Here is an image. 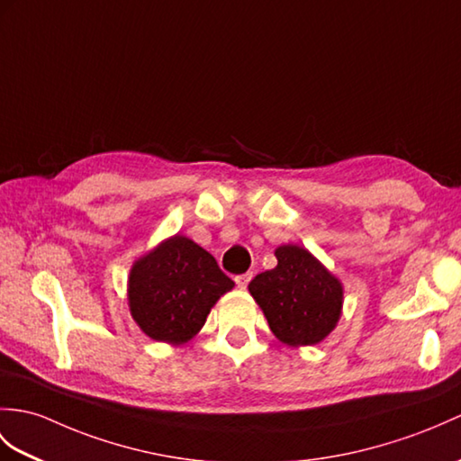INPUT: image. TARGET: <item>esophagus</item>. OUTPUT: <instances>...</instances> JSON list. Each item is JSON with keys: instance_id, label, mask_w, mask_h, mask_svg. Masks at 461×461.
<instances>
[{"instance_id": "esophagus-1", "label": "esophagus", "mask_w": 461, "mask_h": 461, "mask_svg": "<svg viewBox=\"0 0 461 461\" xmlns=\"http://www.w3.org/2000/svg\"><path fill=\"white\" fill-rule=\"evenodd\" d=\"M251 273H245V275H238L235 276V285H238L240 288H248V285H249V281H251Z\"/></svg>"}]
</instances>
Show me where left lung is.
<instances>
[{"mask_svg":"<svg viewBox=\"0 0 461 461\" xmlns=\"http://www.w3.org/2000/svg\"><path fill=\"white\" fill-rule=\"evenodd\" d=\"M275 257V269L249 283L251 296L283 344H320L339 322L344 285L301 245H279Z\"/></svg>","mask_w":461,"mask_h":461,"instance_id":"obj_1","label":"left lung"}]
</instances>
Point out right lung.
<instances>
[{
	"mask_svg": "<svg viewBox=\"0 0 461 461\" xmlns=\"http://www.w3.org/2000/svg\"><path fill=\"white\" fill-rule=\"evenodd\" d=\"M233 281L186 235H173L131 265L127 304L145 336L182 346L204 326L212 306Z\"/></svg>",
	"mask_w": 461,
	"mask_h": 461,
	"instance_id": "add662e5",
	"label": "right lung"
}]
</instances>
